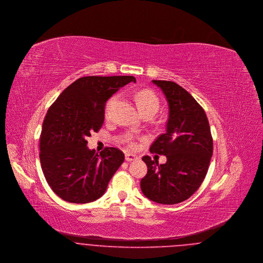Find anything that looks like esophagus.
<instances>
[{
  "mask_svg": "<svg viewBox=\"0 0 263 263\" xmlns=\"http://www.w3.org/2000/svg\"><path fill=\"white\" fill-rule=\"evenodd\" d=\"M138 159V157L136 155L131 154V153H127L125 155V160L127 162H132V161H136Z\"/></svg>",
  "mask_w": 263,
  "mask_h": 263,
  "instance_id": "esophagus-1",
  "label": "esophagus"
}]
</instances>
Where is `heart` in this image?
I'll return each mask as SVG.
<instances>
[{
	"mask_svg": "<svg viewBox=\"0 0 263 263\" xmlns=\"http://www.w3.org/2000/svg\"><path fill=\"white\" fill-rule=\"evenodd\" d=\"M116 97L113 96L111 97L106 104V113H108L109 109L112 106L113 102L115 101ZM135 101L136 104L139 108L140 112L142 114L145 113H151L155 115V113L158 111V109L160 107V101L159 98L157 97V95L153 91L148 90V89H143L140 90L135 94ZM131 146H134L133 142H130Z\"/></svg>",
	"mask_w": 263,
	"mask_h": 263,
	"instance_id": "obj_1",
	"label": "heart"
}]
</instances>
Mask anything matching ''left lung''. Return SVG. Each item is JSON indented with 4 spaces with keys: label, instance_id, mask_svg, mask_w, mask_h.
Here are the masks:
<instances>
[{
    "label": "left lung",
    "instance_id": "obj_1",
    "mask_svg": "<svg viewBox=\"0 0 263 263\" xmlns=\"http://www.w3.org/2000/svg\"><path fill=\"white\" fill-rule=\"evenodd\" d=\"M169 106L166 132L150 147V152L167 157L159 165L151 157L142 160L148 167L141 190L149 200L175 204L187 200L201 185L213 155V138L204 110L179 84L153 80Z\"/></svg>",
    "mask_w": 263,
    "mask_h": 263
}]
</instances>
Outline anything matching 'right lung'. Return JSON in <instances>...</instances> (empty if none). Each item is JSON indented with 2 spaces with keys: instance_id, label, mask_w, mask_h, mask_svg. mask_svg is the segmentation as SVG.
<instances>
[{
  "instance_id": "1",
  "label": "right lung",
  "mask_w": 263,
  "mask_h": 263,
  "mask_svg": "<svg viewBox=\"0 0 263 263\" xmlns=\"http://www.w3.org/2000/svg\"><path fill=\"white\" fill-rule=\"evenodd\" d=\"M134 77H85L67 86L47 110L40 137V160L47 184L63 201L99 199L124 161L123 152L106 147L99 154L86 138L104 121L109 98Z\"/></svg>"
}]
</instances>
